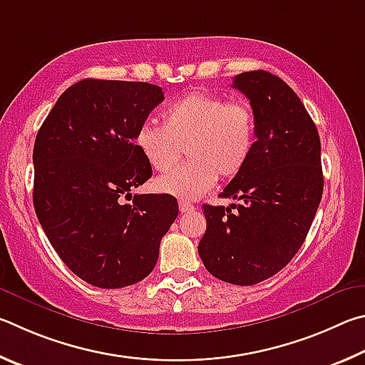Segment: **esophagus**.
I'll use <instances>...</instances> for the list:
<instances>
[{"label": "esophagus", "instance_id": "esophagus-1", "mask_svg": "<svg viewBox=\"0 0 365 365\" xmlns=\"http://www.w3.org/2000/svg\"><path fill=\"white\" fill-rule=\"evenodd\" d=\"M194 210V205H190L189 202H184V200H179V212L181 213H189Z\"/></svg>", "mask_w": 365, "mask_h": 365}]
</instances>
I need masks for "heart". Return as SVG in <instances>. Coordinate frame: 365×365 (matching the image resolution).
<instances>
[{
  "label": "heart",
  "mask_w": 365,
  "mask_h": 365,
  "mask_svg": "<svg viewBox=\"0 0 365 365\" xmlns=\"http://www.w3.org/2000/svg\"><path fill=\"white\" fill-rule=\"evenodd\" d=\"M255 140L257 121L248 102L190 93L165 108L162 126H140L134 145L160 173L175 166L184 147L189 162L155 179L153 187L160 194L194 200L212 189L220 175L237 176L252 157Z\"/></svg>",
  "instance_id": "obj_1"
}]
</instances>
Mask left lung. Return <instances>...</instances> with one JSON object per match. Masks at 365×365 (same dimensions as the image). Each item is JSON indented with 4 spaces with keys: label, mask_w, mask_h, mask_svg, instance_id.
I'll return each instance as SVG.
<instances>
[{
    "label": "left lung",
    "mask_w": 365,
    "mask_h": 365,
    "mask_svg": "<svg viewBox=\"0 0 365 365\" xmlns=\"http://www.w3.org/2000/svg\"><path fill=\"white\" fill-rule=\"evenodd\" d=\"M257 121L252 157L220 197L203 205L207 231L199 255L207 271L234 285H255L290 263L314 220L324 176L317 128L295 91L279 76L253 70L234 76Z\"/></svg>",
    "instance_id": "obj_1"
}]
</instances>
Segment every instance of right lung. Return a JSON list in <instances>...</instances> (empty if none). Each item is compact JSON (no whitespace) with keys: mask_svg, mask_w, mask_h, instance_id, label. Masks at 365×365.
I'll return each instance as SVG.
<instances>
[{"mask_svg":"<svg viewBox=\"0 0 365 365\" xmlns=\"http://www.w3.org/2000/svg\"><path fill=\"white\" fill-rule=\"evenodd\" d=\"M162 101L150 83L86 78L61 94L36 134L38 221L68 269L99 289L149 276L178 216L166 194L123 202L152 176L134 136Z\"/></svg>","mask_w":365,"mask_h":365,"instance_id":"add662e5","label":"right lung"}]
</instances>
